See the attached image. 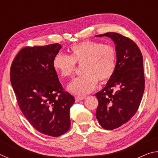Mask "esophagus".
<instances>
[{"label": "esophagus", "mask_w": 158, "mask_h": 158, "mask_svg": "<svg viewBox=\"0 0 158 158\" xmlns=\"http://www.w3.org/2000/svg\"><path fill=\"white\" fill-rule=\"evenodd\" d=\"M85 98V97H75V101L77 102H80V101H81V100H84V99Z\"/></svg>", "instance_id": "esophagus-1"}]
</instances>
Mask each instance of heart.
I'll return each mask as SVG.
<instances>
[{
	"label": "heart",
	"mask_w": 158,
	"mask_h": 158,
	"mask_svg": "<svg viewBox=\"0 0 158 158\" xmlns=\"http://www.w3.org/2000/svg\"><path fill=\"white\" fill-rule=\"evenodd\" d=\"M70 56L59 53L53 60L55 70L63 77L73 76L76 64L81 65L82 76L69 83L68 89L76 95L91 92L98 84L112 76L116 68V50L114 46L94 41H84L69 49Z\"/></svg>",
	"instance_id": "1"
}]
</instances>
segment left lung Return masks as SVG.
Returning <instances> with one entry per match:
<instances>
[{
  "instance_id": "obj_1",
  "label": "left lung",
  "mask_w": 158,
  "mask_h": 158,
  "mask_svg": "<svg viewBox=\"0 0 158 158\" xmlns=\"http://www.w3.org/2000/svg\"><path fill=\"white\" fill-rule=\"evenodd\" d=\"M109 37L116 44V64L106 86L97 93L96 118L105 130L121 127L138 110L145 88L143 56L129 37L109 32L98 35Z\"/></svg>"
}]
</instances>
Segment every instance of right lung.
<instances>
[{
    "label": "right lung",
    "mask_w": 158,
    "mask_h": 158,
    "mask_svg": "<svg viewBox=\"0 0 158 158\" xmlns=\"http://www.w3.org/2000/svg\"><path fill=\"white\" fill-rule=\"evenodd\" d=\"M60 48L58 43L26 47L10 68V81L21 111L36 130L54 137L69 129V109L74 102L53 66Z\"/></svg>",
    "instance_id": "add662e5"
}]
</instances>
